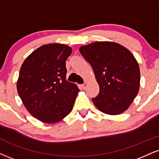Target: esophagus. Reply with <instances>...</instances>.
I'll return each instance as SVG.
<instances>
[{
  "label": "esophagus",
  "mask_w": 159,
  "mask_h": 159,
  "mask_svg": "<svg viewBox=\"0 0 159 159\" xmlns=\"http://www.w3.org/2000/svg\"><path fill=\"white\" fill-rule=\"evenodd\" d=\"M87 84H86V83L83 84H81V89H85L86 88H87Z\"/></svg>",
  "instance_id": "34e87169"
}]
</instances>
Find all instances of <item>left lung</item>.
<instances>
[{
	"mask_svg": "<svg viewBox=\"0 0 159 159\" xmlns=\"http://www.w3.org/2000/svg\"><path fill=\"white\" fill-rule=\"evenodd\" d=\"M98 83V95L92 98L96 107L109 115L127 110L140 87V70L135 57L117 43L98 41L79 49Z\"/></svg>",
	"mask_w": 159,
	"mask_h": 159,
	"instance_id": "obj_1",
	"label": "left lung"
}]
</instances>
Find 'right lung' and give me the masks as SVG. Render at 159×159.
I'll use <instances>...</instances> for the list:
<instances>
[{"label": "right lung", "mask_w": 159, "mask_h": 159, "mask_svg": "<svg viewBox=\"0 0 159 159\" xmlns=\"http://www.w3.org/2000/svg\"><path fill=\"white\" fill-rule=\"evenodd\" d=\"M72 48L60 43L40 47L25 59L17 89L32 116L42 122L56 123L70 113L79 92L66 80V60Z\"/></svg>", "instance_id": "add662e5"}]
</instances>
